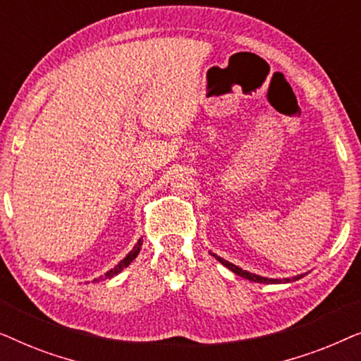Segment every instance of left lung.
Masks as SVG:
<instances>
[{
  "mask_svg": "<svg viewBox=\"0 0 361 361\" xmlns=\"http://www.w3.org/2000/svg\"><path fill=\"white\" fill-rule=\"evenodd\" d=\"M210 255L214 256V258H215L216 261H219V263L224 264L225 268H228L230 271H233L235 274L241 276V278H245V279H248V281H253V283H263V284H283V283H293V281H298V279H300V278H304V274H298V276H293V278H283V279L264 278V276H258V274H255V273H250V271H246V269H241L240 266H236V264H233V263H230V261H226V259H224V258H220L219 255L212 253V251H210Z\"/></svg>",
  "mask_w": 361,
  "mask_h": 361,
  "instance_id": "left-lung-1",
  "label": "left lung"
}]
</instances>
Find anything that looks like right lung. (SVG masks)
I'll list each match as a JSON object with an SVG mask.
<instances>
[{"label": "right lung", "instance_id": "add662e5", "mask_svg": "<svg viewBox=\"0 0 361 361\" xmlns=\"http://www.w3.org/2000/svg\"><path fill=\"white\" fill-rule=\"evenodd\" d=\"M141 246H142V240H137V243L133 246V250L130 251V253H128L125 258H123L120 263H118L116 266H113V268L110 269V271H106L105 274L103 276H100V278H97L95 281H103V279H111V278H115L116 274H120L123 269L125 268H128V266H130L131 263H133V259H136V256L140 255V251H141Z\"/></svg>", "mask_w": 361, "mask_h": 361}]
</instances>
